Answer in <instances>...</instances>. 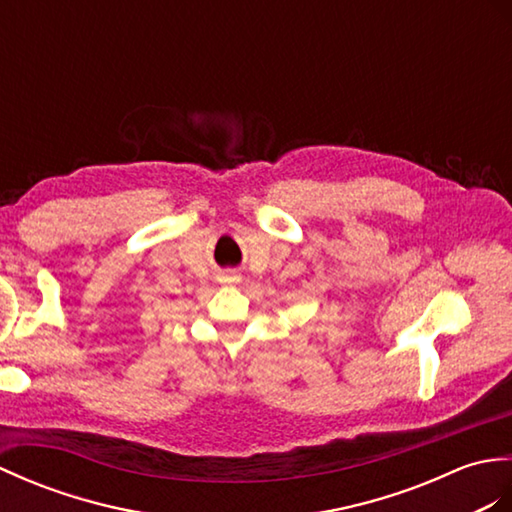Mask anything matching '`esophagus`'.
I'll list each match as a JSON object with an SVG mask.
<instances>
[{"label":"esophagus","mask_w":512,"mask_h":512,"mask_svg":"<svg viewBox=\"0 0 512 512\" xmlns=\"http://www.w3.org/2000/svg\"><path fill=\"white\" fill-rule=\"evenodd\" d=\"M232 280H236V276H232V278H230V282H232Z\"/></svg>","instance_id":"obj_1"}]
</instances>
